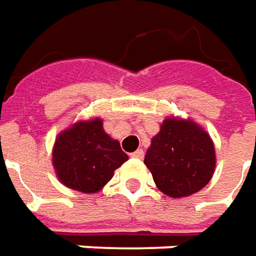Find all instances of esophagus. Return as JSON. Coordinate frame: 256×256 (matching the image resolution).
Returning a JSON list of instances; mask_svg holds the SVG:
<instances>
[{
  "label": "esophagus",
  "mask_w": 256,
  "mask_h": 256,
  "mask_svg": "<svg viewBox=\"0 0 256 256\" xmlns=\"http://www.w3.org/2000/svg\"><path fill=\"white\" fill-rule=\"evenodd\" d=\"M144 150L142 149H138L136 152H134V153H131V156L132 158H144Z\"/></svg>",
  "instance_id": "1"
}]
</instances>
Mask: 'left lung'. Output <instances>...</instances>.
<instances>
[{"label": "left lung", "mask_w": 256, "mask_h": 256, "mask_svg": "<svg viewBox=\"0 0 256 256\" xmlns=\"http://www.w3.org/2000/svg\"><path fill=\"white\" fill-rule=\"evenodd\" d=\"M145 164L160 191L170 198H185L212 180L216 167L214 144L191 118L167 117L152 138Z\"/></svg>", "instance_id": "obj_1"}]
</instances>
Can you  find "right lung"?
<instances>
[{
  "label": "right lung",
  "mask_w": 256,
  "mask_h": 256,
  "mask_svg": "<svg viewBox=\"0 0 256 256\" xmlns=\"http://www.w3.org/2000/svg\"><path fill=\"white\" fill-rule=\"evenodd\" d=\"M52 167L61 184L74 191L96 194L128 160L117 139L106 134L100 117L79 120L58 134Z\"/></svg>",
  "instance_id": "add662e5"
}]
</instances>
